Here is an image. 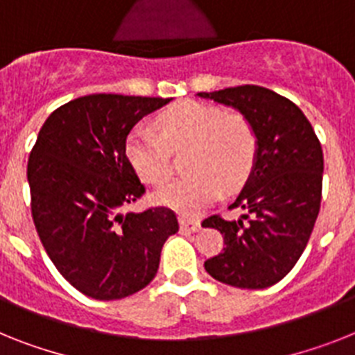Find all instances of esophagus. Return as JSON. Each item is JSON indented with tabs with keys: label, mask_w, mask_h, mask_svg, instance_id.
Wrapping results in <instances>:
<instances>
[{
	"label": "esophagus",
	"mask_w": 355,
	"mask_h": 355,
	"mask_svg": "<svg viewBox=\"0 0 355 355\" xmlns=\"http://www.w3.org/2000/svg\"><path fill=\"white\" fill-rule=\"evenodd\" d=\"M180 225H181V230H184V232H198L199 228H201V223H199L198 219L184 218V216H181L180 218Z\"/></svg>",
	"instance_id": "esophagus-1"
}]
</instances>
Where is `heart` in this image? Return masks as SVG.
<instances>
[{
	"instance_id": "b5f03b06",
	"label": "heart",
	"mask_w": 355,
	"mask_h": 355,
	"mask_svg": "<svg viewBox=\"0 0 355 355\" xmlns=\"http://www.w3.org/2000/svg\"><path fill=\"white\" fill-rule=\"evenodd\" d=\"M157 130L136 127L125 152L143 180L159 183L171 172L172 148L190 146L184 157L189 174L165 181L152 194L168 209L199 212L218 198L221 187L232 190L247 180L256 159L257 137L248 119L216 105L184 101L161 114Z\"/></svg>"
}]
</instances>
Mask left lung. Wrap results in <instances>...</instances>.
Here are the masks:
<instances>
[{"instance_id": "obj_1", "label": "left lung", "mask_w": 355, "mask_h": 355, "mask_svg": "<svg viewBox=\"0 0 355 355\" xmlns=\"http://www.w3.org/2000/svg\"><path fill=\"white\" fill-rule=\"evenodd\" d=\"M241 112L257 137L254 166L228 209L237 221L210 216L203 227L223 234L225 248L205 261L214 279L237 288H266L288 274L314 230L323 189V150L301 108L274 90L243 85L199 92Z\"/></svg>"}]
</instances>
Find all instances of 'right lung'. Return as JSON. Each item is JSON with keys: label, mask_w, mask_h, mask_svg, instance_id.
Masks as SVG:
<instances>
[{"label": "right lung", "mask_w": 355, "mask_h": 355, "mask_svg": "<svg viewBox=\"0 0 355 355\" xmlns=\"http://www.w3.org/2000/svg\"><path fill=\"white\" fill-rule=\"evenodd\" d=\"M171 98L90 94L43 123L26 166L32 219L60 274L81 294L123 300L157 274L161 248L180 230L165 207L123 209L145 194L127 136Z\"/></svg>", "instance_id": "add662e5"}]
</instances>
